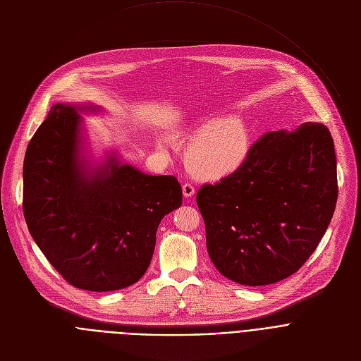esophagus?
<instances>
[{"instance_id":"esophagus-1","label":"esophagus","mask_w":361,"mask_h":361,"mask_svg":"<svg viewBox=\"0 0 361 361\" xmlns=\"http://www.w3.org/2000/svg\"><path fill=\"white\" fill-rule=\"evenodd\" d=\"M182 192H183V196H185V197H192L193 193H195V188H193V185H190V183H183Z\"/></svg>"}]
</instances>
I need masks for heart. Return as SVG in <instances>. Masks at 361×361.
<instances>
[{
	"label": "heart",
	"mask_w": 361,
	"mask_h": 361,
	"mask_svg": "<svg viewBox=\"0 0 361 361\" xmlns=\"http://www.w3.org/2000/svg\"><path fill=\"white\" fill-rule=\"evenodd\" d=\"M250 153L247 128L236 120H225L205 129L188 147L189 171L201 179H222L244 165Z\"/></svg>",
	"instance_id": "b5f03b06"
}]
</instances>
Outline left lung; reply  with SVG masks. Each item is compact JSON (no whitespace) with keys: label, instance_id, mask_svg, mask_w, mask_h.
<instances>
[{"label":"left lung","instance_id":"1","mask_svg":"<svg viewBox=\"0 0 361 361\" xmlns=\"http://www.w3.org/2000/svg\"><path fill=\"white\" fill-rule=\"evenodd\" d=\"M337 195L334 142L323 123L265 133L241 168L196 193L211 261L238 284L281 281L322 241Z\"/></svg>","mask_w":361,"mask_h":361}]
</instances>
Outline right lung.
Returning <instances> with one entry per match:
<instances>
[{"instance_id":"1","label":"right lung","mask_w":361,"mask_h":361,"mask_svg":"<svg viewBox=\"0 0 361 361\" xmlns=\"http://www.w3.org/2000/svg\"><path fill=\"white\" fill-rule=\"evenodd\" d=\"M51 106L31 137L23 168L28 231L56 271L75 288L116 291L146 272L165 215L182 205L175 176H152L117 154L90 165L82 156L80 111Z\"/></svg>"}]
</instances>
